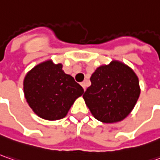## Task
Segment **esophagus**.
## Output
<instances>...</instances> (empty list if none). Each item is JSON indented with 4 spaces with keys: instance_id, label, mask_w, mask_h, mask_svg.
<instances>
[{
    "instance_id": "obj_1",
    "label": "esophagus",
    "mask_w": 160,
    "mask_h": 160,
    "mask_svg": "<svg viewBox=\"0 0 160 160\" xmlns=\"http://www.w3.org/2000/svg\"><path fill=\"white\" fill-rule=\"evenodd\" d=\"M80 85L82 86V88H84V90H86V87H87V83H86V81H83V82H81V83H80Z\"/></svg>"
}]
</instances>
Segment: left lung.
Segmentation results:
<instances>
[{
	"instance_id": "obj_1",
	"label": "left lung",
	"mask_w": 160,
	"mask_h": 160,
	"mask_svg": "<svg viewBox=\"0 0 160 160\" xmlns=\"http://www.w3.org/2000/svg\"><path fill=\"white\" fill-rule=\"evenodd\" d=\"M90 81L83 98L92 115L103 123L124 119L140 96L138 77L130 67L118 61L98 67Z\"/></svg>"
}]
</instances>
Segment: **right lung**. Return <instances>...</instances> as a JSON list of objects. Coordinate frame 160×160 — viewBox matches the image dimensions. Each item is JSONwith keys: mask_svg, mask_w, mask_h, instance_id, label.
<instances>
[{"mask_svg": "<svg viewBox=\"0 0 160 160\" xmlns=\"http://www.w3.org/2000/svg\"><path fill=\"white\" fill-rule=\"evenodd\" d=\"M61 63L48 60L36 65L25 75L24 93L26 102L41 118L57 120L64 118L84 89Z\"/></svg>", "mask_w": 160, "mask_h": 160, "instance_id": "add662e5", "label": "right lung"}]
</instances>
